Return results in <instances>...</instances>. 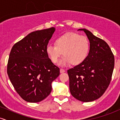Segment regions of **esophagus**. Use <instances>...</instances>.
<instances>
[{"label": "esophagus", "instance_id": "esophagus-1", "mask_svg": "<svg viewBox=\"0 0 120 120\" xmlns=\"http://www.w3.org/2000/svg\"><path fill=\"white\" fill-rule=\"evenodd\" d=\"M65 70L64 69H60V72L61 73H64L65 72Z\"/></svg>", "mask_w": 120, "mask_h": 120}]
</instances>
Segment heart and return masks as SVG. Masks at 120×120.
<instances>
[{"label":"heart","instance_id":"obj_1","mask_svg":"<svg viewBox=\"0 0 120 120\" xmlns=\"http://www.w3.org/2000/svg\"><path fill=\"white\" fill-rule=\"evenodd\" d=\"M90 49V43L86 37L75 33H68L58 37L55 45H48L46 51L52 63H56L61 56L64 57L59 65L64 67L71 63L78 65L86 59Z\"/></svg>","mask_w":120,"mask_h":120}]
</instances>
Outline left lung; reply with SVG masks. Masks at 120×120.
Segmentation results:
<instances>
[{
    "mask_svg": "<svg viewBox=\"0 0 120 120\" xmlns=\"http://www.w3.org/2000/svg\"><path fill=\"white\" fill-rule=\"evenodd\" d=\"M90 42V51L84 61L68 70L71 95L90 102L103 95L109 85L115 66V57L108 44L89 30L80 29Z\"/></svg>",
    "mask_w": 120,
    "mask_h": 120,
    "instance_id": "obj_1",
    "label": "left lung"
}]
</instances>
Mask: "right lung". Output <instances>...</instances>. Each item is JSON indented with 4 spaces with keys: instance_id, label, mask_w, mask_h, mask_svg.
Segmentation results:
<instances>
[{
    "instance_id": "add662e5",
    "label": "right lung",
    "mask_w": 120,
    "mask_h": 120,
    "mask_svg": "<svg viewBox=\"0 0 120 120\" xmlns=\"http://www.w3.org/2000/svg\"><path fill=\"white\" fill-rule=\"evenodd\" d=\"M55 31L52 27L31 32L11 51L7 74L15 90L27 102H39L47 97L52 82L60 74L46 51Z\"/></svg>"
}]
</instances>
